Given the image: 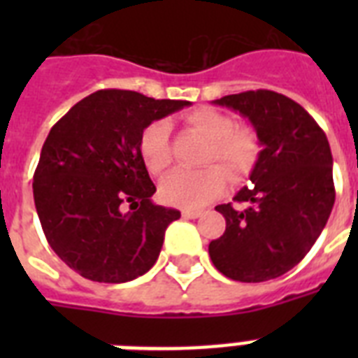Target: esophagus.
Listing matches in <instances>:
<instances>
[{
	"instance_id": "esophagus-1",
	"label": "esophagus",
	"mask_w": 358,
	"mask_h": 358,
	"mask_svg": "<svg viewBox=\"0 0 358 358\" xmlns=\"http://www.w3.org/2000/svg\"><path fill=\"white\" fill-rule=\"evenodd\" d=\"M202 212H199V210H182V217L185 219H196L201 217Z\"/></svg>"
}]
</instances>
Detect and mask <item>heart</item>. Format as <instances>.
Returning a JSON list of instances; mask_svg holds the SVG:
<instances>
[{"label":"heart","mask_w":358,"mask_h":358,"mask_svg":"<svg viewBox=\"0 0 358 358\" xmlns=\"http://www.w3.org/2000/svg\"><path fill=\"white\" fill-rule=\"evenodd\" d=\"M187 124L208 139L201 171H174L162 180L159 193L169 204L185 210L201 208L223 193L227 174L230 180H241L252 171L260 156V139L249 126H236L230 115L217 109L202 108L187 115ZM139 150L150 173H163L173 162L171 129L165 120L148 124L141 134ZM219 162L222 166H210Z\"/></svg>","instance_id":"heart-1"}]
</instances>
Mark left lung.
Segmentation results:
<instances>
[{
	"mask_svg": "<svg viewBox=\"0 0 358 358\" xmlns=\"http://www.w3.org/2000/svg\"><path fill=\"white\" fill-rule=\"evenodd\" d=\"M213 103L243 115L262 150L250 182L232 204L215 206L227 229L208 252L224 277L271 280L295 267L316 243L334 204L333 154L327 135L292 98L258 91L229 94Z\"/></svg>",
	"mask_w": 358,
	"mask_h": 358,
	"instance_id": "left-lung-1",
	"label": "left lung"
}]
</instances>
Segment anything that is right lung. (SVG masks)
<instances>
[{"mask_svg": "<svg viewBox=\"0 0 358 358\" xmlns=\"http://www.w3.org/2000/svg\"><path fill=\"white\" fill-rule=\"evenodd\" d=\"M191 106L120 89L96 91L55 122L33 176L48 243L94 282H128L156 264L178 210L150 201L156 185L139 150L143 129Z\"/></svg>", "mask_w": 358, "mask_h": 358, "instance_id": "right-lung-1", "label": "right lung"}]
</instances>
